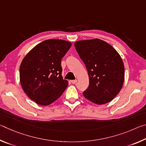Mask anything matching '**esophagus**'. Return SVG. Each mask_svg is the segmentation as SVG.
<instances>
[{
    "label": "esophagus",
    "mask_w": 146,
    "mask_h": 146,
    "mask_svg": "<svg viewBox=\"0 0 146 146\" xmlns=\"http://www.w3.org/2000/svg\"><path fill=\"white\" fill-rule=\"evenodd\" d=\"M71 82L73 84H75L77 82V80H71Z\"/></svg>",
    "instance_id": "1"
}]
</instances>
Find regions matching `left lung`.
<instances>
[{"instance_id":"obj_1","label":"left lung","mask_w":146,"mask_h":146,"mask_svg":"<svg viewBox=\"0 0 146 146\" xmlns=\"http://www.w3.org/2000/svg\"><path fill=\"white\" fill-rule=\"evenodd\" d=\"M75 46L87 68L90 80L83 95L98 105L111 102L120 92L124 81V66L119 53L98 38L79 40Z\"/></svg>"}]
</instances>
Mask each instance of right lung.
Segmentation results:
<instances>
[{
    "mask_svg": "<svg viewBox=\"0 0 146 146\" xmlns=\"http://www.w3.org/2000/svg\"><path fill=\"white\" fill-rule=\"evenodd\" d=\"M71 46L60 39L39 43L24 56L20 66V82L31 100L48 106L62 95L68 82L62 76L61 60Z\"/></svg>",
    "mask_w": 146,
    "mask_h": 146,
    "instance_id": "1",
    "label": "right lung"
}]
</instances>
